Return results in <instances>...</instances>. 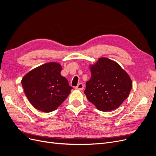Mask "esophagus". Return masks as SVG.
<instances>
[{
  "label": "esophagus",
  "instance_id": "1",
  "mask_svg": "<svg viewBox=\"0 0 156 156\" xmlns=\"http://www.w3.org/2000/svg\"><path fill=\"white\" fill-rule=\"evenodd\" d=\"M76 88L78 90H82L84 89V85L83 83H79L78 85L76 87Z\"/></svg>",
  "mask_w": 156,
  "mask_h": 156
}]
</instances>
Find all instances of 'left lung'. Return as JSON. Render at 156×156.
Masks as SVG:
<instances>
[{
  "label": "left lung",
  "mask_w": 156,
  "mask_h": 156,
  "mask_svg": "<svg viewBox=\"0 0 156 156\" xmlns=\"http://www.w3.org/2000/svg\"><path fill=\"white\" fill-rule=\"evenodd\" d=\"M92 76L84 91L90 102L101 111L119 108L132 88L129 75L115 61L102 57L90 66Z\"/></svg>",
  "instance_id": "left-lung-1"
}]
</instances>
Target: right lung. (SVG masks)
<instances>
[{
    "label": "right lung",
    "mask_w": 156,
    "mask_h": 156,
    "mask_svg": "<svg viewBox=\"0 0 156 156\" xmlns=\"http://www.w3.org/2000/svg\"><path fill=\"white\" fill-rule=\"evenodd\" d=\"M61 70L58 63H46L33 69L22 79L25 96L36 109L44 112L53 111L68 96L73 88L60 75Z\"/></svg>",
    "instance_id": "1"
}]
</instances>
